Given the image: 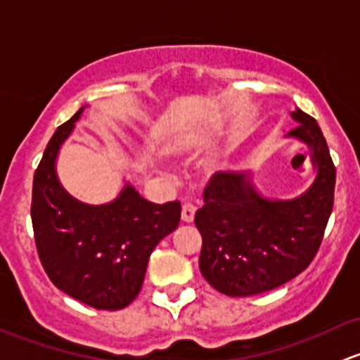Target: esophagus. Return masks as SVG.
<instances>
[{
  "label": "esophagus",
  "mask_w": 360,
  "mask_h": 360,
  "mask_svg": "<svg viewBox=\"0 0 360 360\" xmlns=\"http://www.w3.org/2000/svg\"><path fill=\"white\" fill-rule=\"evenodd\" d=\"M195 212H197V207L193 205V203L186 202L183 203V210H181V217H183L184 223H191L195 217Z\"/></svg>",
  "instance_id": "1"
}]
</instances>
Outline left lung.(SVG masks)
<instances>
[{"instance_id": "1", "label": "left lung", "mask_w": 360, "mask_h": 360, "mask_svg": "<svg viewBox=\"0 0 360 360\" xmlns=\"http://www.w3.org/2000/svg\"><path fill=\"white\" fill-rule=\"evenodd\" d=\"M289 136L314 151L317 177L294 200H264L248 174L216 172L203 190L205 205L195 214L202 235L200 271L226 296L266 292L307 270L324 238L335 203L336 167L321 127L296 110Z\"/></svg>"}]
</instances>
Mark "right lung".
I'll return each mask as SVG.
<instances>
[{
	"mask_svg": "<svg viewBox=\"0 0 360 360\" xmlns=\"http://www.w3.org/2000/svg\"><path fill=\"white\" fill-rule=\"evenodd\" d=\"M82 111L56 130L34 172V244L56 288L97 310H122L143 288L153 249L179 224L181 203L148 202L132 186L106 205L69 197L57 181L56 157Z\"/></svg>",
	"mask_w": 360,
	"mask_h": 360,
	"instance_id": "obj_1",
	"label": "right lung"
}]
</instances>
